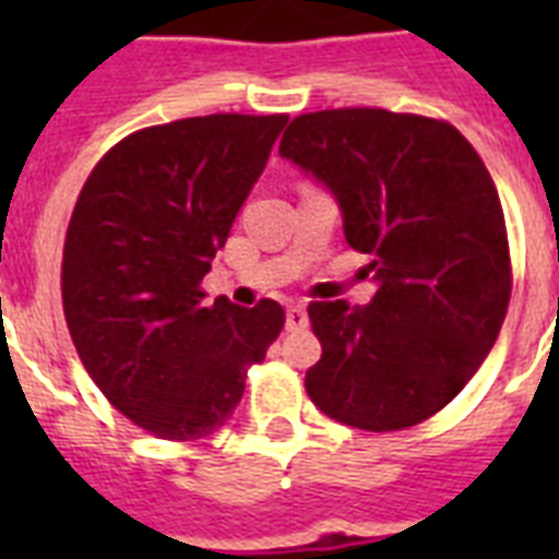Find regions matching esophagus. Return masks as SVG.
<instances>
[{"instance_id": "1", "label": "esophagus", "mask_w": 559, "mask_h": 559, "mask_svg": "<svg viewBox=\"0 0 559 559\" xmlns=\"http://www.w3.org/2000/svg\"><path fill=\"white\" fill-rule=\"evenodd\" d=\"M307 328V310L305 305L287 307V331H305Z\"/></svg>"}]
</instances>
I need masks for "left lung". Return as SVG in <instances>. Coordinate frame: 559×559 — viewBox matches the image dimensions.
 I'll return each instance as SVG.
<instances>
[{
	"mask_svg": "<svg viewBox=\"0 0 559 559\" xmlns=\"http://www.w3.org/2000/svg\"><path fill=\"white\" fill-rule=\"evenodd\" d=\"M278 153L331 188L345 240L380 284L371 305L310 301L322 359L307 394L366 432L424 424L485 362L511 301V246L485 162L450 121L380 107L305 112Z\"/></svg>",
	"mask_w": 559,
	"mask_h": 559,
	"instance_id": "1",
	"label": "left lung"
}]
</instances>
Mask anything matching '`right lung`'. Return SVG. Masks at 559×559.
Returning a JSON list of instances; mask_svg holds the SVG:
<instances>
[{
	"label": "right lung",
	"instance_id": "obj_1",
	"mask_svg": "<svg viewBox=\"0 0 559 559\" xmlns=\"http://www.w3.org/2000/svg\"><path fill=\"white\" fill-rule=\"evenodd\" d=\"M287 118L214 112L135 130L74 202L66 324L100 394L156 438L217 432L287 322L272 298L243 310L202 289Z\"/></svg>",
	"mask_w": 559,
	"mask_h": 559
}]
</instances>
